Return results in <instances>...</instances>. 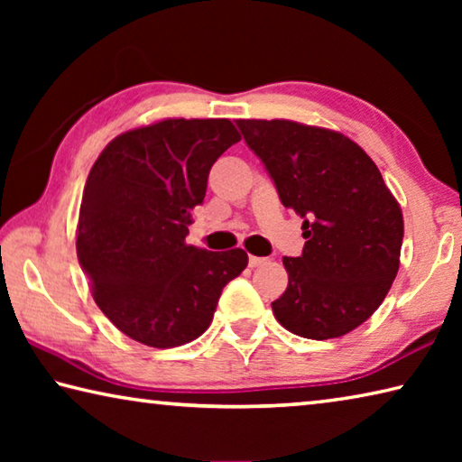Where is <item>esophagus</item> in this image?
Returning <instances> with one entry per match:
<instances>
[{"mask_svg": "<svg viewBox=\"0 0 462 462\" xmlns=\"http://www.w3.org/2000/svg\"><path fill=\"white\" fill-rule=\"evenodd\" d=\"M267 261V259H263V256H248V264L250 267H261V264Z\"/></svg>", "mask_w": 462, "mask_h": 462, "instance_id": "esophagus-1", "label": "esophagus"}]
</instances>
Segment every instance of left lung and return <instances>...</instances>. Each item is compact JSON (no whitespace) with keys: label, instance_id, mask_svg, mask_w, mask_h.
I'll use <instances>...</instances> for the list:
<instances>
[{"label":"left lung","instance_id":"1","mask_svg":"<svg viewBox=\"0 0 462 462\" xmlns=\"http://www.w3.org/2000/svg\"><path fill=\"white\" fill-rule=\"evenodd\" d=\"M285 208L301 216V256H283L285 293L271 303L285 330L338 338L385 300L400 269L403 216L379 169L340 132L291 120H236Z\"/></svg>","mask_w":462,"mask_h":462}]
</instances>
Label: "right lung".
<instances>
[{"label":"right lung","instance_id":"add662e5","mask_svg":"<svg viewBox=\"0 0 462 462\" xmlns=\"http://www.w3.org/2000/svg\"><path fill=\"white\" fill-rule=\"evenodd\" d=\"M238 140L230 120H162L114 138L91 167L77 256L99 310L132 340L152 348L195 340L226 283L246 269L242 248L185 245L209 169Z\"/></svg>","mask_w":462,"mask_h":462}]
</instances>
